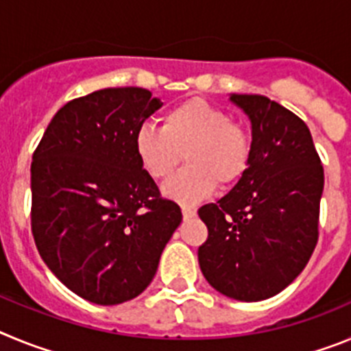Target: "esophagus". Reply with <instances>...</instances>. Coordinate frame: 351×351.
I'll return each instance as SVG.
<instances>
[{"instance_id":"esophagus-1","label":"esophagus","mask_w":351,"mask_h":351,"mask_svg":"<svg viewBox=\"0 0 351 351\" xmlns=\"http://www.w3.org/2000/svg\"><path fill=\"white\" fill-rule=\"evenodd\" d=\"M195 216H197V210L191 209V207H182V218H184V221L193 219Z\"/></svg>"}]
</instances>
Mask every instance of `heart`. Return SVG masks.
<instances>
[{"label":"heart","instance_id":"obj_1","mask_svg":"<svg viewBox=\"0 0 351 351\" xmlns=\"http://www.w3.org/2000/svg\"><path fill=\"white\" fill-rule=\"evenodd\" d=\"M137 160L149 178L167 179L181 163L163 195L181 206H195L213 195L218 182L232 186L250 165V137L230 114L204 100H188L169 108L161 128L142 125L133 137Z\"/></svg>","mask_w":351,"mask_h":351}]
</instances>
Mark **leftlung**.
<instances>
[{"instance_id": "obj_1", "label": "left lung", "mask_w": 351, "mask_h": 351, "mask_svg": "<svg viewBox=\"0 0 351 351\" xmlns=\"http://www.w3.org/2000/svg\"><path fill=\"white\" fill-rule=\"evenodd\" d=\"M230 101L251 123L250 165L216 204L198 209L209 237L198 247L207 283L256 302L302 272L318 241L324 167L300 117L260 95Z\"/></svg>"}]
</instances>
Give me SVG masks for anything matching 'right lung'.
Wrapping results in <instances>:
<instances>
[{
	"label": "right lung",
	"mask_w": 351,
	"mask_h": 351,
	"mask_svg": "<svg viewBox=\"0 0 351 351\" xmlns=\"http://www.w3.org/2000/svg\"><path fill=\"white\" fill-rule=\"evenodd\" d=\"M161 100L107 88L61 107L33 154L31 228L40 256L73 293L100 306L135 299L181 225L133 149Z\"/></svg>",
	"instance_id": "1"
}]
</instances>
